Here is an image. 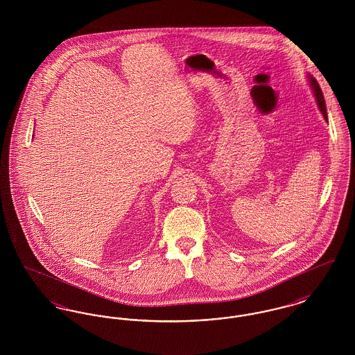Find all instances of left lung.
I'll return each mask as SVG.
<instances>
[{"label":"left lung","mask_w":355,"mask_h":355,"mask_svg":"<svg viewBox=\"0 0 355 355\" xmlns=\"http://www.w3.org/2000/svg\"><path fill=\"white\" fill-rule=\"evenodd\" d=\"M309 81H310L311 89H313V92H314V96H315V98H317V103H318V106H320V110H321L324 119H327L326 103H324V98H323V93H322L321 87H320V85H318L317 80H315L314 77L309 76Z\"/></svg>","instance_id":"obj_1"}]
</instances>
